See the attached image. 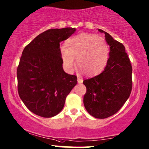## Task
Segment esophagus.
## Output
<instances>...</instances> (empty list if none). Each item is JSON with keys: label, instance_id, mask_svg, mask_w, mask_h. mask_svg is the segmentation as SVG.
I'll return each instance as SVG.
<instances>
[{"label": "esophagus", "instance_id": "34e87169", "mask_svg": "<svg viewBox=\"0 0 149 149\" xmlns=\"http://www.w3.org/2000/svg\"><path fill=\"white\" fill-rule=\"evenodd\" d=\"M77 81H78L79 84H81L83 82V79L81 78H80V77H78V78H77Z\"/></svg>", "mask_w": 149, "mask_h": 149}]
</instances>
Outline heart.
<instances>
[{
  "label": "heart",
  "instance_id": "heart-1",
  "mask_svg": "<svg viewBox=\"0 0 149 149\" xmlns=\"http://www.w3.org/2000/svg\"><path fill=\"white\" fill-rule=\"evenodd\" d=\"M109 49L103 38L90 33H81L72 37L66 47L61 48L63 65L68 71L77 64L88 76H95L104 70L109 58Z\"/></svg>",
  "mask_w": 149,
  "mask_h": 149
}]
</instances>
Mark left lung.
<instances>
[{"label": "left lung", "mask_w": 149, "mask_h": 149, "mask_svg": "<svg viewBox=\"0 0 149 149\" xmlns=\"http://www.w3.org/2000/svg\"><path fill=\"white\" fill-rule=\"evenodd\" d=\"M105 40L109 45V57L100 74L84 81L86 93L84 106L96 118H106L115 114L123 107L132 90V66L124 45L107 32Z\"/></svg>", "instance_id": "8db88e82"}]
</instances>
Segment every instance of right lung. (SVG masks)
<instances>
[{
  "mask_svg": "<svg viewBox=\"0 0 149 149\" xmlns=\"http://www.w3.org/2000/svg\"><path fill=\"white\" fill-rule=\"evenodd\" d=\"M74 28L51 29L25 46L17 68L18 91L26 107L35 114L51 118L64 106L65 98L77 83V77L62 67L60 42Z\"/></svg>",
  "mask_w": 149,
  "mask_h": 149,
  "instance_id": "right-lung-1",
  "label": "right lung"
}]
</instances>
